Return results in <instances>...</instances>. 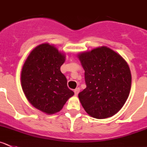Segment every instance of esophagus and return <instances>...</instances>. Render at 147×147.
Instances as JSON below:
<instances>
[{"label": "esophagus", "mask_w": 147, "mask_h": 147, "mask_svg": "<svg viewBox=\"0 0 147 147\" xmlns=\"http://www.w3.org/2000/svg\"><path fill=\"white\" fill-rule=\"evenodd\" d=\"M80 92V88H77L76 89H75V90H74V92H75V95H77L78 93H79Z\"/></svg>", "instance_id": "esophagus-1"}]
</instances>
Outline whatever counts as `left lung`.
Returning <instances> with one entry per match:
<instances>
[{
    "label": "left lung",
    "mask_w": 147,
    "mask_h": 147,
    "mask_svg": "<svg viewBox=\"0 0 147 147\" xmlns=\"http://www.w3.org/2000/svg\"><path fill=\"white\" fill-rule=\"evenodd\" d=\"M85 70L86 88L78 94L89 116L98 119L113 116L126 102L131 86L129 65L107 47L78 55Z\"/></svg>",
    "instance_id": "8db88e82"
}]
</instances>
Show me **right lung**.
Masks as SVG:
<instances>
[{
	"instance_id": "add662e5",
	"label": "right lung",
	"mask_w": 147,
	"mask_h": 147,
	"mask_svg": "<svg viewBox=\"0 0 147 147\" xmlns=\"http://www.w3.org/2000/svg\"><path fill=\"white\" fill-rule=\"evenodd\" d=\"M65 55L53 45L42 44L34 48L22 67L21 84L28 102L36 109L54 114L60 111L74 92L60 71Z\"/></svg>"
}]
</instances>
